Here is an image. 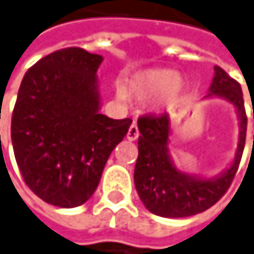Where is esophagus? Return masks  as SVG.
I'll return each mask as SVG.
<instances>
[{"mask_svg":"<svg viewBox=\"0 0 254 254\" xmlns=\"http://www.w3.org/2000/svg\"><path fill=\"white\" fill-rule=\"evenodd\" d=\"M138 136H139V130H138V127L135 125V124H132L129 129H127V138L129 141H135V139H138Z\"/></svg>","mask_w":254,"mask_h":254,"instance_id":"esophagus-1","label":"esophagus"}]
</instances>
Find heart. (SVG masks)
<instances>
[{
    "label": "heart",
    "instance_id": "1",
    "mask_svg": "<svg viewBox=\"0 0 254 254\" xmlns=\"http://www.w3.org/2000/svg\"><path fill=\"white\" fill-rule=\"evenodd\" d=\"M184 94V82L178 77V73L172 69H144L127 79V88L118 89V100L125 103L127 95L145 101L159 95L160 107H172L179 103Z\"/></svg>",
    "mask_w": 254,
    "mask_h": 254
}]
</instances>
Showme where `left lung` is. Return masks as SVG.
I'll return each instance as SVG.
<instances>
[{
    "label": "left lung",
    "mask_w": 254,
    "mask_h": 254,
    "mask_svg": "<svg viewBox=\"0 0 254 254\" xmlns=\"http://www.w3.org/2000/svg\"><path fill=\"white\" fill-rule=\"evenodd\" d=\"M204 98H222L231 103L235 107L240 127L234 160L227 169L212 178L187 174L175 166L169 151L172 127L168 115L138 119L141 135L138 136L133 182L144 206L157 216L185 218L207 210L225 194L238 169L247 129L241 86L224 69L215 66V76Z\"/></svg>",
    "instance_id": "1"
}]
</instances>
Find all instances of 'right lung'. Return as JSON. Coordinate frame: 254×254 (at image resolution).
<instances>
[{"label":"right lung","instance_id":"right-lung-1","mask_svg":"<svg viewBox=\"0 0 254 254\" xmlns=\"http://www.w3.org/2000/svg\"><path fill=\"white\" fill-rule=\"evenodd\" d=\"M103 56L54 51L23 76L11 118V142L26 185L57 207L83 204L98 187L130 119L100 113L97 70Z\"/></svg>","mask_w":254,"mask_h":254}]
</instances>
